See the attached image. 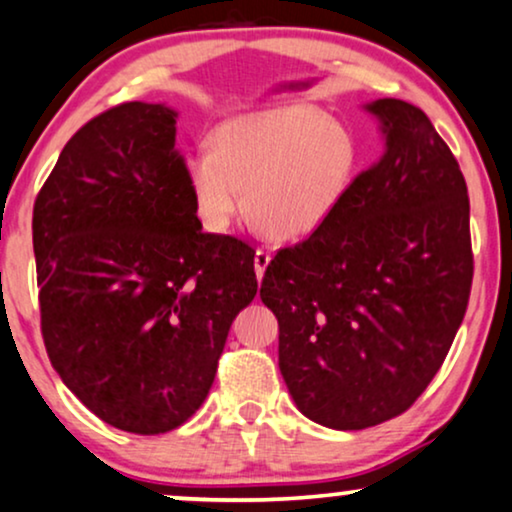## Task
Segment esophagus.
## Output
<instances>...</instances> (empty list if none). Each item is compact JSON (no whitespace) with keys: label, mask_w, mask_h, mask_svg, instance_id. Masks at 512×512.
Instances as JSON below:
<instances>
[{"label":"esophagus","mask_w":512,"mask_h":512,"mask_svg":"<svg viewBox=\"0 0 512 512\" xmlns=\"http://www.w3.org/2000/svg\"><path fill=\"white\" fill-rule=\"evenodd\" d=\"M271 262V250L269 248H257L255 252V271H257V278L264 276V269L269 267Z\"/></svg>","instance_id":"esophagus-1"}]
</instances>
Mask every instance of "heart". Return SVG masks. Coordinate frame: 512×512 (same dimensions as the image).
Returning <instances> with one entry per match:
<instances>
[{
  "label": "heart",
  "instance_id": "heart-1",
  "mask_svg": "<svg viewBox=\"0 0 512 512\" xmlns=\"http://www.w3.org/2000/svg\"><path fill=\"white\" fill-rule=\"evenodd\" d=\"M358 173L353 133L323 109L285 105L243 114L187 161L203 224L227 229L245 208L276 241L311 236L335 215Z\"/></svg>",
  "mask_w": 512,
  "mask_h": 512
}]
</instances>
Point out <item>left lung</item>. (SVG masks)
<instances>
[{
  "mask_svg": "<svg viewBox=\"0 0 512 512\" xmlns=\"http://www.w3.org/2000/svg\"><path fill=\"white\" fill-rule=\"evenodd\" d=\"M367 109L384 152L323 227L276 252L260 288L292 400L337 431L410 410L445 363L473 285L468 187L452 149L410 102Z\"/></svg>",
  "mask_w": 512,
  "mask_h": 512,
  "instance_id": "1",
  "label": "left lung"
}]
</instances>
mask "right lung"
Instances as JSON below:
<instances>
[{
	"mask_svg": "<svg viewBox=\"0 0 512 512\" xmlns=\"http://www.w3.org/2000/svg\"><path fill=\"white\" fill-rule=\"evenodd\" d=\"M175 117L121 102L86 121L32 213L51 365L95 417L138 435L199 410L257 295L255 250L201 229Z\"/></svg>",
	"mask_w": 512,
	"mask_h": 512,
	"instance_id": "add662e5",
	"label": "right lung"
}]
</instances>
